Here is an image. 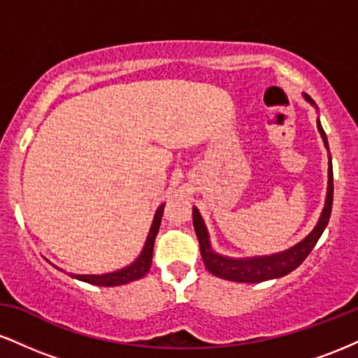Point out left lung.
Masks as SVG:
<instances>
[{"label":"left lung","instance_id":"left-lung-1","mask_svg":"<svg viewBox=\"0 0 358 358\" xmlns=\"http://www.w3.org/2000/svg\"><path fill=\"white\" fill-rule=\"evenodd\" d=\"M306 101H310L311 104H315V101L310 96H306ZM320 134H322L324 146L328 150V141L327 134H324L320 121H316ZM331 203H334V168L328 166V193L327 200H324V208L320 217L318 224L313 229V232L306 237L305 241H301L294 248L285 250V252L274 254V256H266V257H250V259H229L224 256L215 254L210 248V242H208V234L205 229V224L200 217V213L196 208H193V227H195L196 237H199L200 244V254H202L203 264L207 266V269L210 271L215 276L229 279V281L236 282H262L268 281V279L281 278L286 276L287 273L294 271L301 264L303 261L308 257V254L311 252V249L315 248V244L318 242L320 236H322L324 227H327L328 220H330L331 213Z\"/></svg>","mask_w":358,"mask_h":358}]
</instances>
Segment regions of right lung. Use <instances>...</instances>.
Returning a JSON list of instances; mask_svg holds the SVG:
<instances>
[{
	"mask_svg": "<svg viewBox=\"0 0 358 358\" xmlns=\"http://www.w3.org/2000/svg\"><path fill=\"white\" fill-rule=\"evenodd\" d=\"M163 210H165V205H162V207L156 210L153 225H151L150 234H148L145 249H143L141 256H139L133 264L127 266L124 269H119L116 273H109V274H71V276L96 286H121V285H126V282L136 281V279H141L143 276H146L148 271L151 268V262H153L155 239H156V234L159 231V224H162Z\"/></svg>",
	"mask_w": 358,
	"mask_h": 358,
	"instance_id": "add662e5",
	"label": "right lung"
}]
</instances>
